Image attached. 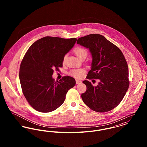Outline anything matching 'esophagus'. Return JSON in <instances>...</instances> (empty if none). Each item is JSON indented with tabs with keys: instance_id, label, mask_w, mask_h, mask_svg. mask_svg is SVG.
<instances>
[{
	"instance_id": "34e87169",
	"label": "esophagus",
	"mask_w": 147,
	"mask_h": 147,
	"mask_svg": "<svg viewBox=\"0 0 147 147\" xmlns=\"http://www.w3.org/2000/svg\"><path fill=\"white\" fill-rule=\"evenodd\" d=\"M80 83H82V81H80V80H76V84H80Z\"/></svg>"
}]
</instances>
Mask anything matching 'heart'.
Returning <instances> with one entry per match:
<instances>
[{
	"instance_id": "1",
	"label": "heart",
	"mask_w": 147,
	"mask_h": 147,
	"mask_svg": "<svg viewBox=\"0 0 147 147\" xmlns=\"http://www.w3.org/2000/svg\"><path fill=\"white\" fill-rule=\"evenodd\" d=\"M73 52L79 59H81L82 58H85L88 55L87 50L82 47H76L75 49H74ZM65 58H66V56H64L63 58V62H64ZM84 73V70L82 69H73L70 71V74L71 76L76 77V78H79Z\"/></svg>"
}]
</instances>
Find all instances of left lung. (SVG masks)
Instances as JSON below:
<instances>
[{
    "mask_svg": "<svg viewBox=\"0 0 147 147\" xmlns=\"http://www.w3.org/2000/svg\"><path fill=\"white\" fill-rule=\"evenodd\" d=\"M77 44L89 49L92 56L88 79H99L94 86L83 82L86 91L82 94L84 104L98 112L109 111L121 102L129 87L128 68L121 51L99 34H90L78 39Z\"/></svg>",
    "mask_w": 147,
    "mask_h": 147,
    "instance_id": "obj_1",
    "label": "left lung"
}]
</instances>
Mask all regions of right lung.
<instances>
[{
    "instance_id": "1",
    "label": "right lung",
    "mask_w": 147,
    "mask_h": 147,
    "mask_svg": "<svg viewBox=\"0 0 147 147\" xmlns=\"http://www.w3.org/2000/svg\"><path fill=\"white\" fill-rule=\"evenodd\" d=\"M76 38L65 39L46 36L34 42L24 57L19 79L22 92L35 110L49 112L64 102L68 91L76 85L74 78L63 77L55 82L53 69L62 67L64 57L77 41Z\"/></svg>"
}]
</instances>
